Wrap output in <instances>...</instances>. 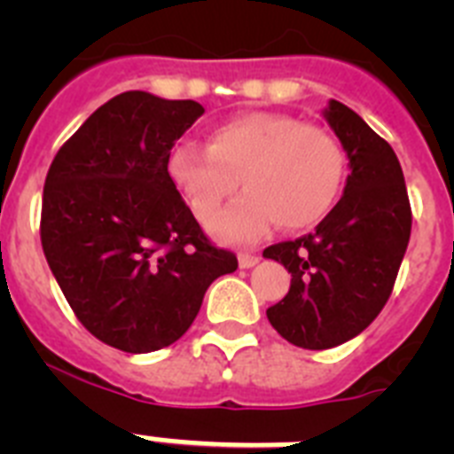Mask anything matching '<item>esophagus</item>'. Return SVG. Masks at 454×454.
<instances>
[{"label": "esophagus", "instance_id": "34e87169", "mask_svg": "<svg viewBox=\"0 0 454 454\" xmlns=\"http://www.w3.org/2000/svg\"><path fill=\"white\" fill-rule=\"evenodd\" d=\"M259 263V256L256 254H250V252H243V254H239V266L240 268H252Z\"/></svg>", "mask_w": 454, "mask_h": 454}]
</instances>
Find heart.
Masks as SVG:
<instances>
[{
	"mask_svg": "<svg viewBox=\"0 0 454 454\" xmlns=\"http://www.w3.org/2000/svg\"><path fill=\"white\" fill-rule=\"evenodd\" d=\"M168 175L200 223L213 218L240 176L247 192L208 227L218 240L246 243L272 220L282 230L318 223L339 198L346 154L323 127L256 111L218 124L208 147L192 140L172 147Z\"/></svg>",
	"mask_w": 454,
	"mask_h": 454,
	"instance_id": "obj_1",
	"label": "heart"
}]
</instances>
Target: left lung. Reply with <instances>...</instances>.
<instances>
[{"label": "left lung", "instance_id": "left-lung-1", "mask_svg": "<svg viewBox=\"0 0 454 454\" xmlns=\"http://www.w3.org/2000/svg\"><path fill=\"white\" fill-rule=\"evenodd\" d=\"M323 115L348 156L343 198L314 234L263 250L291 272L286 298L268 307V320L304 350L336 348L366 330L391 295L411 234L407 186L391 145L336 99Z\"/></svg>", "mask_w": 454, "mask_h": 454}]
</instances>
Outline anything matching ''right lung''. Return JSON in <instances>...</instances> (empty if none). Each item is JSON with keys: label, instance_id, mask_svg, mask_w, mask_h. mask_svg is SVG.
<instances>
[{"label": "right lung", "instance_id": "obj_1", "mask_svg": "<svg viewBox=\"0 0 454 454\" xmlns=\"http://www.w3.org/2000/svg\"><path fill=\"white\" fill-rule=\"evenodd\" d=\"M202 114L192 99L120 92L47 172L40 240L51 275L83 327L122 352L182 339L211 282L239 268L208 243L168 175L175 140Z\"/></svg>", "mask_w": 454, "mask_h": 454}]
</instances>
